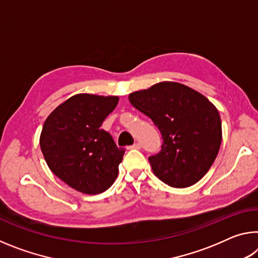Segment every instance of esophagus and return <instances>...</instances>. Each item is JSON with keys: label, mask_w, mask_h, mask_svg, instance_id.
Segmentation results:
<instances>
[{"label": "esophagus", "mask_w": 258, "mask_h": 258, "mask_svg": "<svg viewBox=\"0 0 258 258\" xmlns=\"http://www.w3.org/2000/svg\"><path fill=\"white\" fill-rule=\"evenodd\" d=\"M130 149H137V150H138V149H141V145H140L139 142H137V143H134L133 146H131Z\"/></svg>", "instance_id": "esophagus-1"}]
</instances>
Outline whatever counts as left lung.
Returning a JSON list of instances; mask_svg holds the SVG:
<instances>
[{
  "mask_svg": "<svg viewBox=\"0 0 258 258\" xmlns=\"http://www.w3.org/2000/svg\"><path fill=\"white\" fill-rule=\"evenodd\" d=\"M160 131L163 145L149 157L155 175L173 187L194 185L211 168L222 141L215 106L180 83L161 82L128 95Z\"/></svg>",
  "mask_w": 258,
  "mask_h": 258,
  "instance_id": "obj_1",
  "label": "left lung"
}]
</instances>
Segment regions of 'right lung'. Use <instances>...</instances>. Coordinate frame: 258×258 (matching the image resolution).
Segmentation results:
<instances>
[{
    "label": "right lung",
    "instance_id": "right-lung-1",
    "mask_svg": "<svg viewBox=\"0 0 258 258\" xmlns=\"http://www.w3.org/2000/svg\"><path fill=\"white\" fill-rule=\"evenodd\" d=\"M118 97L76 94L52 111L43 125L40 146L50 169L83 194L106 191L118 175L125 149L101 128Z\"/></svg>",
    "mask_w": 258,
    "mask_h": 258
}]
</instances>
